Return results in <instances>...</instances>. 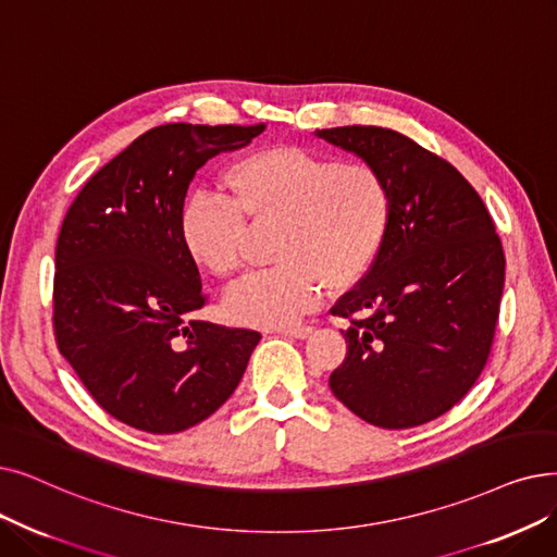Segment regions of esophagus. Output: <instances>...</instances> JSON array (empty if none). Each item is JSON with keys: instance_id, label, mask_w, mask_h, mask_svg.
<instances>
[{"instance_id": "1", "label": "esophagus", "mask_w": 557, "mask_h": 557, "mask_svg": "<svg viewBox=\"0 0 557 557\" xmlns=\"http://www.w3.org/2000/svg\"><path fill=\"white\" fill-rule=\"evenodd\" d=\"M280 334H286V336H294V338H307L311 334V327L309 325H288V327H277Z\"/></svg>"}]
</instances>
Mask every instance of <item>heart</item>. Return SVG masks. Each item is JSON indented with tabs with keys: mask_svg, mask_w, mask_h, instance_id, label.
<instances>
[{
	"mask_svg": "<svg viewBox=\"0 0 557 557\" xmlns=\"http://www.w3.org/2000/svg\"><path fill=\"white\" fill-rule=\"evenodd\" d=\"M227 198L193 193L180 215L188 257L219 280L240 269L246 223H277L273 261L225 296L227 319L286 327L321 300L367 275L392 221V190L364 161L334 163L300 148L250 152L223 173Z\"/></svg>",
	"mask_w": 557,
	"mask_h": 557,
	"instance_id": "b5f03b06",
	"label": "heart"
}]
</instances>
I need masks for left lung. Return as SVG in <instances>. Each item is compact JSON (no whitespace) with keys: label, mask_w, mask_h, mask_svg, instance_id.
<instances>
[{"label":"left lung","mask_w":557,"mask_h":557,"mask_svg":"<svg viewBox=\"0 0 557 557\" xmlns=\"http://www.w3.org/2000/svg\"><path fill=\"white\" fill-rule=\"evenodd\" d=\"M389 184L384 244L334 317L348 344L330 389L371 425L428 423L465 398L487 364L505 284L492 215L448 161L384 127L317 129Z\"/></svg>","instance_id":"8db88e82"}]
</instances>
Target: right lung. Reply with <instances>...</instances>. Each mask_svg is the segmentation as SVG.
Masks as SVG:
<instances>
[{
    "instance_id": "right-lung-1",
    "label": "right lung",
    "mask_w": 557,
    "mask_h": 557,
    "mask_svg": "<svg viewBox=\"0 0 557 557\" xmlns=\"http://www.w3.org/2000/svg\"><path fill=\"white\" fill-rule=\"evenodd\" d=\"M261 132L154 127L100 168L65 213L57 344L104 412L136 430L173 434L211 417L259 344L255 330L190 319L205 307V292L180 238V215L200 168Z\"/></svg>"
}]
</instances>
